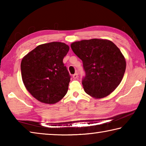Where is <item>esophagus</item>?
<instances>
[{"mask_svg": "<svg viewBox=\"0 0 146 146\" xmlns=\"http://www.w3.org/2000/svg\"><path fill=\"white\" fill-rule=\"evenodd\" d=\"M77 77H78V74H77V73H75V74H74V75H73V78L76 79V78H77Z\"/></svg>", "mask_w": 146, "mask_h": 146, "instance_id": "esophagus-1", "label": "esophagus"}]
</instances>
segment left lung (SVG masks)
I'll use <instances>...</instances> for the list:
<instances>
[{
    "label": "left lung",
    "instance_id": "left-lung-1",
    "mask_svg": "<svg viewBox=\"0 0 146 146\" xmlns=\"http://www.w3.org/2000/svg\"><path fill=\"white\" fill-rule=\"evenodd\" d=\"M71 48L82 60L85 92L97 99L110 95L120 84L126 68L119 48L111 41L98 38L74 42Z\"/></svg>",
    "mask_w": 146,
    "mask_h": 146
}]
</instances>
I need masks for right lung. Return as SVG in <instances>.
Wrapping results in <instances>:
<instances>
[{"instance_id": "obj_1", "label": "right lung", "mask_w": 146, "mask_h": 146, "mask_svg": "<svg viewBox=\"0 0 146 146\" xmlns=\"http://www.w3.org/2000/svg\"><path fill=\"white\" fill-rule=\"evenodd\" d=\"M69 49L65 43L53 42L40 44L23 57L21 64L23 83L36 100L53 104L67 93L71 76L63 58Z\"/></svg>"}]
</instances>
